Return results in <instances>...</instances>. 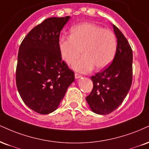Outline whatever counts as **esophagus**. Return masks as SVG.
I'll list each match as a JSON object with an SVG mask.
<instances>
[{"label": "esophagus", "instance_id": "1", "mask_svg": "<svg viewBox=\"0 0 149 149\" xmlns=\"http://www.w3.org/2000/svg\"><path fill=\"white\" fill-rule=\"evenodd\" d=\"M81 75L80 74H79V73H75V78H81Z\"/></svg>", "mask_w": 149, "mask_h": 149}]
</instances>
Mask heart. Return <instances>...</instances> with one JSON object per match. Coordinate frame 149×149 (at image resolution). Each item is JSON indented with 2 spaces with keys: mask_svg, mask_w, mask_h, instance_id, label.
Here are the masks:
<instances>
[{
  "mask_svg": "<svg viewBox=\"0 0 149 149\" xmlns=\"http://www.w3.org/2000/svg\"><path fill=\"white\" fill-rule=\"evenodd\" d=\"M117 42L110 30L92 23H82L72 27L69 37H60L58 48L62 59L71 64L83 54L73 65L76 71L87 72L94 69H103L113 60Z\"/></svg>",
  "mask_w": 149,
  "mask_h": 149,
  "instance_id": "obj_1",
  "label": "heart"
}]
</instances>
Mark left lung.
<instances>
[{
    "label": "left lung",
    "instance_id": "1",
    "mask_svg": "<svg viewBox=\"0 0 149 149\" xmlns=\"http://www.w3.org/2000/svg\"><path fill=\"white\" fill-rule=\"evenodd\" d=\"M117 46L112 64L91 77L93 89L86 101L93 112L108 114L122 103L132 81V51L123 33L113 25Z\"/></svg>",
    "mask_w": 149,
    "mask_h": 149
}]
</instances>
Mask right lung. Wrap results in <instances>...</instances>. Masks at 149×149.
<instances>
[{"mask_svg":"<svg viewBox=\"0 0 149 149\" xmlns=\"http://www.w3.org/2000/svg\"><path fill=\"white\" fill-rule=\"evenodd\" d=\"M70 19L48 18L28 33L18 53L16 82L24 103L39 114L55 111L67 88L74 81V72L62 60L58 48L61 30Z\"/></svg>","mask_w":149,"mask_h":149,"instance_id":"add662e5","label":"right lung"}]
</instances>
